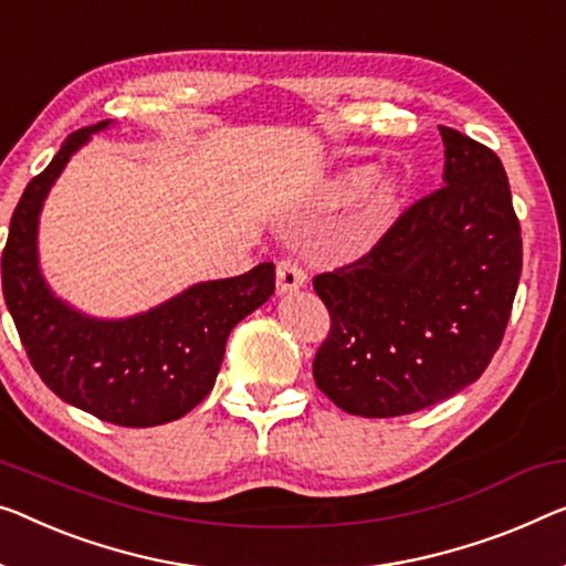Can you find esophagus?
Here are the masks:
<instances>
[{"instance_id": "1", "label": "esophagus", "mask_w": 566, "mask_h": 566, "mask_svg": "<svg viewBox=\"0 0 566 566\" xmlns=\"http://www.w3.org/2000/svg\"><path fill=\"white\" fill-rule=\"evenodd\" d=\"M305 284H307V274L302 272V266L294 264L292 259H282L280 264H276V290H280V294L294 292Z\"/></svg>"}]
</instances>
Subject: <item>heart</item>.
Returning a JSON list of instances; mask_svg holds the SVG:
<instances>
[{
  "instance_id": "obj_1",
  "label": "heart",
  "mask_w": 566,
  "mask_h": 566,
  "mask_svg": "<svg viewBox=\"0 0 566 566\" xmlns=\"http://www.w3.org/2000/svg\"><path fill=\"white\" fill-rule=\"evenodd\" d=\"M376 177L374 165H353L323 182L319 200L327 208H345L358 200L350 223L353 241H370L386 231L401 200V185L394 177Z\"/></svg>"
}]
</instances>
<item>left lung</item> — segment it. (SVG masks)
Segmentation results:
<instances>
[{
  "label": "left lung",
  "instance_id": "8db88e82",
  "mask_svg": "<svg viewBox=\"0 0 566 566\" xmlns=\"http://www.w3.org/2000/svg\"><path fill=\"white\" fill-rule=\"evenodd\" d=\"M444 185L366 256L312 284L331 312L312 376L356 417H401L478 381L509 325L521 226L499 155L440 126Z\"/></svg>",
  "mask_w": 566,
  "mask_h": 566
}]
</instances>
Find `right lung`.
Instances as JSON below:
<instances>
[{"label": "right lung", "instance_id": "right-lung-1", "mask_svg": "<svg viewBox=\"0 0 566 566\" xmlns=\"http://www.w3.org/2000/svg\"><path fill=\"white\" fill-rule=\"evenodd\" d=\"M73 132L17 202L2 251L7 310L38 376L53 394L119 427H157L188 415L213 389L226 340L274 294V264L192 284L163 305L119 319L83 315L40 272L38 226L50 188L91 134Z\"/></svg>", "mask_w": 566, "mask_h": 566}]
</instances>
